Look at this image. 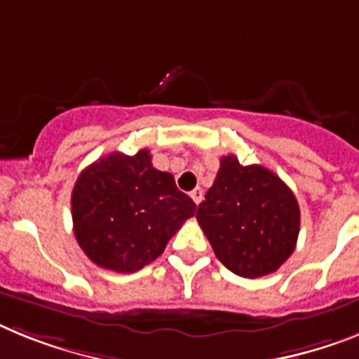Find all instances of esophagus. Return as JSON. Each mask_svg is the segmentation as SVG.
Masks as SVG:
<instances>
[{"label": "esophagus", "instance_id": "esophagus-1", "mask_svg": "<svg viewBox=\"0 0 359 359\" xmlns=\"http://www.w3.org/2000/svg\"><path fill=\"white\" fill-rule=\"evenodd\" d=\"M191 198H192V201H194L196 205L201 203V200H203V191H201L200 187H196L194 191L191 192Z\"/></svg>", "mask_w": 359, "mask_h": 359}]
</instances>
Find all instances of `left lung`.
Here are the masks:
<instances>
[{
  "instance_id": "obj_1",
  "label": "left lung",
  "mask_w": 359,
  "mask_h": 359,
  "mask_svg": "<svg viewBox=\"0 0 359 359\" xmlns=\"http://www.w3.org/2000/svg\"><path fill=\"white\" fill-rule=\"evenodd\" d=\"M196 219L216 258L234 274L259 278L278 271L294 252L299 234L296 196L262 165L219 159Z\"/></svg>"
}]
</instances>
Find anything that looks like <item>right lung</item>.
<instances>
[{"instance_id": "obj_1", "label": "right lung", "mask_w": 359, "mask_h": 359, "mask_svg": "<svg viewBox=\"0 0 359 359\" xmlns=\"http://www.w3.org/2000/svg\"><path fill=\"white\" fill-rule=\"evenodd\" d=\"M72 222L90 262L136 272L163 252L196 203L174 176L152 167L149 150L100 158L79 174L72 191Z\"/></svg>"}]
</instances>
